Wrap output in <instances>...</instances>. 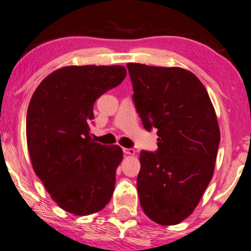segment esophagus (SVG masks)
Segmentation results:
<instances>
[{
    "label": "esophagus",
    "mask_w": 251,
    "mask_h": 251,
    "mask_svg": "<svg viewBox=\"0 0 251 251\" xmlns=\"http://www.w3.org/2000/svg\"><path fill=\"white\" fill-rule=\"evenodd\" d=\"M123 153L128 154V155H135V150H133V149L123 148Z\"/></svg>",
    "instance_id": "obj_1"
}]
</instances>
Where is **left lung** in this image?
I'll use <instances>...</instances> for the list:
<instances>
[{"label": "left lung", "instance_id": "1", "mask_svg": "<svg viewBox=\"0 0 251 251\" xmlns=\"http://www.w3.org/2000/svg\"><path fill=\"white\" fill-rule=\"evenodd\" d=\"M143 126L158 130L155 152L142 151L137 177L146 216L160 225L189 217L212 178L220 131L209 93L181 68L128 63Z\"/></svg>", "mask_w": 251, "mask_h": 251}]
</instances>
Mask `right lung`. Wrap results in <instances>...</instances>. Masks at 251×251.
Returning <instances> with one entry per match:
<instances>
[{
	"mask_svg": "<svg viewBox=\"0 0 251 251\" xmlns=\"http://www.w3.org/2000/svg\"><path fill=\"white\" fill-rule=\"evenodd\" d=\"M121 66L61 68L39 84L26 114L32 166L61 209L76 216L102 210L115 187L123 152L90 136L93 105L122 83Z\"/></svg>",
	"mask_w": 251,
	"mask_h": 251,
	"instance_id": "1",
	"label": "right lung"
}]
</instances>
